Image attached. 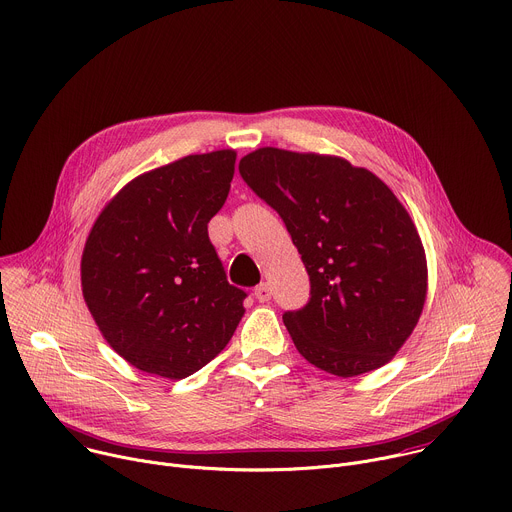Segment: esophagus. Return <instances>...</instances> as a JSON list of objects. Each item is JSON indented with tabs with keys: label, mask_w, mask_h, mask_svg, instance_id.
<instances>
[{
	"label": "esophagus",
	"mask_w": 512,
	"mask_h": 512,
	"mask_svg": "<svg viewBox=\"0 0 512 512\" xmlns=\"http://www.w3.org/2000/svg\"><path fill=\"white\" fill-rule=\"evenodd\" d=\"M254 296H256L260 302H268V300H270V296H272V288H270V284H268V282L258 284V286L254 288Z\"/></svg>",
	"instance_id": "obj_1"
}]
</instances>
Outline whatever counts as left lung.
Segmentation results:
<instances>
[{"instance_id":"left-lung-1","label":"left lung","mask_w":512,"mask_h":512,"mask_svg":"<svg viewBox=\"0 0 512 512\" xmlns=\"http://www.w3.org/2000/svg\"><path fill=\"white\" fill-rule=\"evenodd\" d=\"M240 175L282 218L311 278L309 302L282 315L298 353L337 377L391 361L428 290L420 234L393 191L341 157L276 147L242 157Z\"/></svg>"}]
</instances>
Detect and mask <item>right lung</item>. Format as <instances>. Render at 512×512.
<instances>
[{"mask_svg": "<svg viewBox=\"0 0 512 512\" xmlns=\"http://www.w3.org/2000/svg\"><path fill=\"white\" fill-rule=\"evenodd\" d=\"M236 151L187 155L127 183L82 252L88 311L133 367L183 379L224 351L244 317L208 236L226 203Z\"/></svg>", "mask_w": 512, "mask_h": 512, "instance_id": "obj_1", "label": "right lung"}]
</instances>
